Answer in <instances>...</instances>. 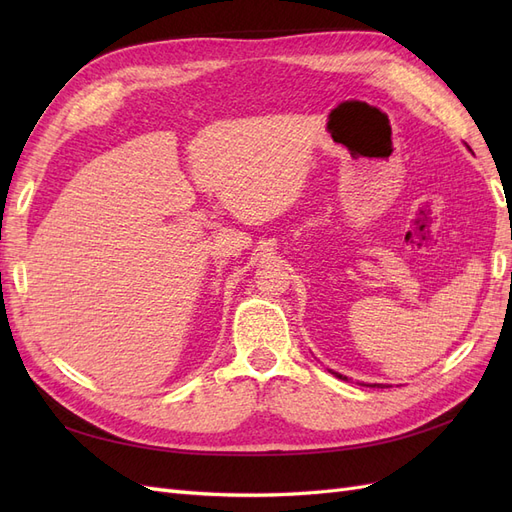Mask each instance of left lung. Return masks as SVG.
Instances as JSON below:
<instances>
[{
    "label": "left lung",
    "instance_id": "left-lung-1",
    "mask_svg": "<svg viewBox=\"0 0 512 512\" xmlns=\"http://www.w3.org/2000/svg\"><path fill=\"white\" fill-rule=\"evenodd\" d=\"M470 149V147H468ZM331 374L335 376V378H339V380H348V376H342V374H337V371H333L331 369ZM363 386H382V384H363Z\"/></svg>",
    "mask_w": 512,
    "mask_h": 512
}]
</instances>
